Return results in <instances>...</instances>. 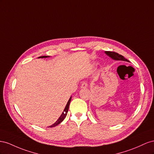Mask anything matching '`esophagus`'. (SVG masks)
I'll return each instance as SVG.
<instances>
[{
	"label": "esophagus",
	"mask_w": 154,
	"mask_h": 154,
	"mask_svg": "<svg viewBox=\"0 0 154 154\" xmlns=\"http://www.w3.org/2000/svg\"><path fill=\"white\" fill-rule=\"evenodd\" d=\"M87 86H88V83H87L86 81H84V82H82L81 86V88H86Z\"/></svg>",
	"instance_id": "esophagus-1"
}]
</instances>
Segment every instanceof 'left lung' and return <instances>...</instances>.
Instances as JSON below:
<instances>
[{"label":"left lung","mask_w":154,"mask_h":154,"mask_svg":"<svg viewBox=\"0 0 154 154\" xmlns=\"http://www.w3.org/2000/svg\"><path fill=\"white\" fill-rule=\"evenodd\" d=\"M106 54L114 60H123V61H126V62H129L128 60H127L126 59H125L123 56L117 54L116 52L114 51H107L105 52Z\"/></svg>","instance_id":"8db88e82"}]
</instances>
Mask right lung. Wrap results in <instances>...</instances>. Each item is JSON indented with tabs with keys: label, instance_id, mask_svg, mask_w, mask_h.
<instances>
[{
	"label": "right lung",
	"instance_id": "add662e5",
	"mask_svg": "<svg viewBox=\"0 0 154 154\" xmlns=\"http://www.w3.org/2000/svg\"><path fill=\"white\" fill-rule=\"evenodd\" d=\"M46 57H48V56H41V57H39L38 58H46ZM71 99H72V97L69 98V100H68V103H67V104H66V107H65V108H64V112H63L62 114H61V116H60V117L58 119V120L57 121L54 125H52L51 126H50L49 127H54V126H57V125H59V124L60 123V122H62V121L64 119V118L66 117V115H67V113H68V109H69V103H70V101H71Z\"/></svg>",
	"mask_w": 154,
	"mask_h": 154
}]
</instances>
